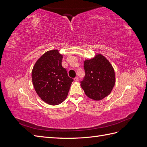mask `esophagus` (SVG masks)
I'll return each instance as SVG.
<instances>
[{"label":"esophagus","instance_id":"esophagus-1","mask_svg":"<svg viewBox=\"0 0 147 147\" xmlns=\"http://www.w3.org/2000/svg\"><path fill=\"white\" fill-rule=\"evenodd\" d=\"M74 80H75V82H77V81H78V77H75V78H74Z\"/></svg>","mask_w":147,"mask_h":147}]
</instances>
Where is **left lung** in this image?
<instances>
[{
  "label": "left lung",
  "instance_id": "1",
  "mask_svg": "<svg viewBox=\"0 0 147 147\" xmlns=\"http://www.w3.org/2000/svg\"><path fill=\"white\" fill-rule=\"evenodd\" d=\"M85 77L80 85L85 94L94 100H100L112 92L115 83L112 65L101 54L84 61Z\"/></svg>",
  "mask_w": 147,
  "mask_h": 147
}]
</instances>
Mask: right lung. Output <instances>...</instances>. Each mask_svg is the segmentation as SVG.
Wrapping results in <instances>:
<instances>
[{"label": "right lung", "mask_w": 147, "mask_h": 147, "mask_svg": "<svg viewBox=\"0 0 147 147\" xmlns=\"http://www.w3.org/2000/svg\"><path fill=\"white\" fill-rule=\"evenodd\" d=\"M63 57L59 50L48 51L39 57L32 70L35 91L42 100L51 105L64 101L74 80L62 66Z\"/></svg>", "instance_id": "add662e5"}]
</instances>
